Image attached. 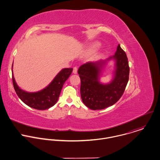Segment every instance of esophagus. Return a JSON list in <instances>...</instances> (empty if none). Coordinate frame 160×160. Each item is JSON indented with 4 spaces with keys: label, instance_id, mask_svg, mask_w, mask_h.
I'll list each match as a JSON object with an SVG mask.
<instances>
[{
    "label": "esophagus",
    "instance_id": "1",
    "mask_svg": "<svg viewBox=\"0 0 160 160\" xmlns=\"http://www.w3.org/2000/svg\"><path fill=\"white\" fill-rule=\"evenodd\" d=\"M73 73L74 74H76V73H77V67H73Z\"/></svg>",
    "mask_w": 160,
    "mask_h": 160
}]
</instances>
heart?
Here are the masks:
<instances>
[{
	"label": "heart",
	"mask_w": 160,
	"mask_h": 160,
	"mask_svg": "<svg viewBox=\"0 0 160 160\" xmlns=\"http://www.w3.org/2000/svg\"><path fill=\"white\" fill-rule=\"evenodd\" d=\"M97 47V46H96V45H95V46H94V47L92 48V50H94Z\"/></svg>",
	"instance_id": "b5f03b06"
}]
</instances>
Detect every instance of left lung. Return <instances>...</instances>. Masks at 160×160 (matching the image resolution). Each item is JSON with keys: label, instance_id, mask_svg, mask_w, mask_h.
<instances>
[{"label": "left lung", "instance_id": "1", "mask_svg": "<svg viewBox=\"0 0 160 160\" xmlns=\"http://www.w3.org/2000/svg\"><path fill=\"white\" fill-rule=\"evenodd\" d=\"M112 59L116 62L115 76L110 84H102L99 82L101 69ZM78 73L81 81L80 95L83 103L93 110L106 108L120 100L128 83L130 67L127 54L119 44L115 55L105 60L87 62L79 67Z\"/></svg>", "mask_w": 160, "mask_h": 160}]
</instances>
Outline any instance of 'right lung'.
<instances>
[{"mask_svg":"<svg viewBox=\"0 0 160 160\" xmlns=\"http://www.w3.org/2000/svg\"><path fill=\"white\" fill-rule=\"evenodd\" d=\"M72 68H63L46 88L34 93L21 90L17 86L12 73L13 88L20 99L28 107L39 110H47L57 103L63 84L72 74Z\"/></svg>","mask_w":160,"mask_h":160,"instance_id":"add662e5","label":"right lung"}]
</instances>
